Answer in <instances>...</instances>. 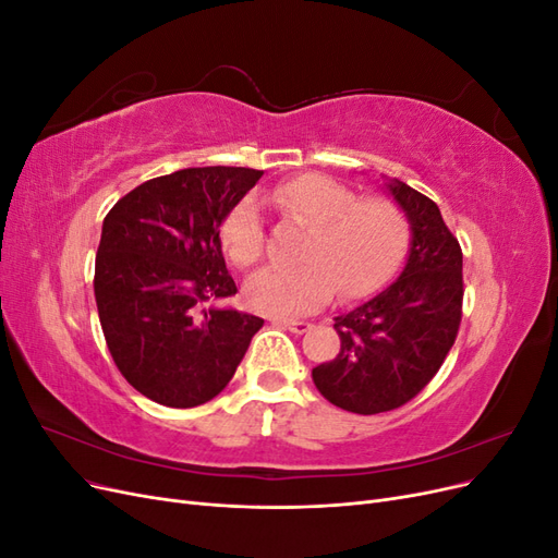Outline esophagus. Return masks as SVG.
<instances>
[{"label":"esophagus","mask_w":558,"mask_h":558,"mask_svg":"<svg viewBox=\"0 0 558 558\" xmlns=\"http://www.w3.org/2000/svg\"><path fill=\"white\" fill-rule=\"evenodd\" d=\"M275 324L289 328L295 335H302L312 328V324H307V320H295V318H275Z\"/></svg>","instance_id":"obj_1"}]
</instances>
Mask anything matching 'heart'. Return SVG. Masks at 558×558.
<instances>
[{"mask_svg": "<svg viewBox=\"0 0 558 558\" xmlns=\"http://www.w3.org/2000/svg\"><path fill=\"white\" fill-rule=\"evenodd\" d=\"M275 205L310 228L300 248V265H269L251 275L244 293L248 305L275 316L307 314L332 295L375 291L402 263L410 223L396 202L359 199L349 185L324 174H302L277 185ZM223 248L240 267L258 263L265 230L258 202L240 199L221 228Z\"/></svg>", "mask_w": 558, "mask_h": 558, "instance_id": "b5f03b06", "label": "heart"}]
</instances>
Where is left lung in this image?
Wrapping results in <instances>:
<instances>
[{
	"label": "left lung",
	"instance_id": "8db88e82",
	"mask_svg": "<svg viewBox=\"0 0 558 558\" xmlns=\"http://www.w3.org/2000/svg\"><path fill=\"white\" fill-rule=\"evenodd\" d=\"M384 185L408 216V260L381 293L335 316L340 353L312 369L318 393L353 414H379L412 400L445 363L461 324L459 240L433 199L398 179Z\"/></svg>",
	"mask_w": 558,
	"mask_h": 558
}]
</instances>
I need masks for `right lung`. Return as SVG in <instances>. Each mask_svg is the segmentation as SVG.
<instances>
[{
    "label": "right lung",
    "instance_id": "add662e5",
    "mask_svg": "<svg viewBox=\"0 0 558 558\" xmlns=\"http://www.w3.org/2000/svg\"><path fill=\"white\" fill-rule=\"evenodd\" d=\"M248 167H191L113 205L95 258V302L116 367L165 408H197L232 379L263 318L205 304L238 293L221 226L258 183Z\"/></svg>",
    "mask_w": 558,
    "mask_h": 558
}]
</instances>
